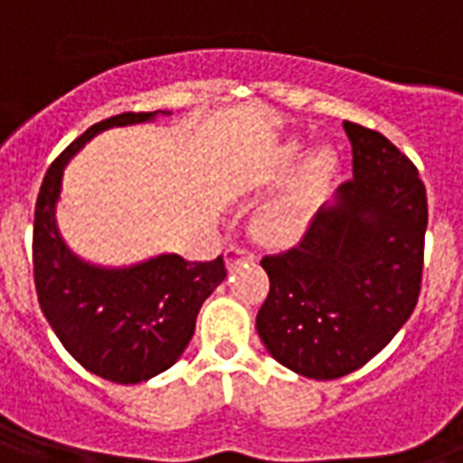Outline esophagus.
<instances>
[{"label":"esophagus","instance_id":"esophagus-1","mask_svg":"<svg viewBox=\"0 0 463 463\" xmlns=\"http://www.w3.org/2000/svg\"><path fill=\"white\" fill-rule=\"evenodd\" d=\"M241 260H253V253L248 250V248H242V245H231L228 250H225V263L235 265L241 263Z\"/></svg>","mask_w":463,"mask_h":463}]
</instances>
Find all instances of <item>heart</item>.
<instances>
[{"mask_svg": "<svg viewBox=\"0 0 463 463\" xmlns=\"http://www.w3.org/2000/svg\"><path fill=\"white\" fill-rule=\"evenodd\" d=\"M293 153L296 147H288L286 160H290ZM333 170H335V155L331 150H318L303 170V190L263 208V213L255 218V232L273 245H290L298 241L310 221V195L328 183Z\"/></svg>", "mask_w": 463, "mask_h": 463, "instance_id": "b5f03b06", "label": "heart"}]
</instances>
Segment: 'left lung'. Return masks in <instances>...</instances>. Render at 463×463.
I'll return each mask as SVG.
<instances>
[{
	"mask_svg": "<svg viewBox=\"0 0 463 463\" xmlns=\"http://www.w3.org/2000/svg\"><path fill=\"white\" fill-rule=\"evenodd\" d=\"M354 177L321 205L296 248L265 255L270 293L255 328L300 376L354 373L411 318L429 222L419 170L381 132L344 122Z\"/></svg>",
	"mask_w": 463,
	"mask_h": 463,
	"instance_id": "1",
	"label": "left lung"
}]
</instances>
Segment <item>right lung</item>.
<instances>
[{
  "label": "right lung",
  "instance_id": "right-lung-1",
  "mask_svg": "<svg viewBox=\"0 0 463 463\" xmlns=\"http://www.w3.org/2000/svg\"><path fill=\"white\" fill-rule=\"evenodd\" d=\"M170 112H122L82 132L50 165L34 208V286L52 331L80 366L115 383H140L183 355L200 306L225 280L218 255L190 263L175 253L128 268H102L74 255L57 228V200L67 163L99 132L150 122Z\"/></svg>",
  "mask_w": 463,
  "mask_h": 463
}]
</instances>
